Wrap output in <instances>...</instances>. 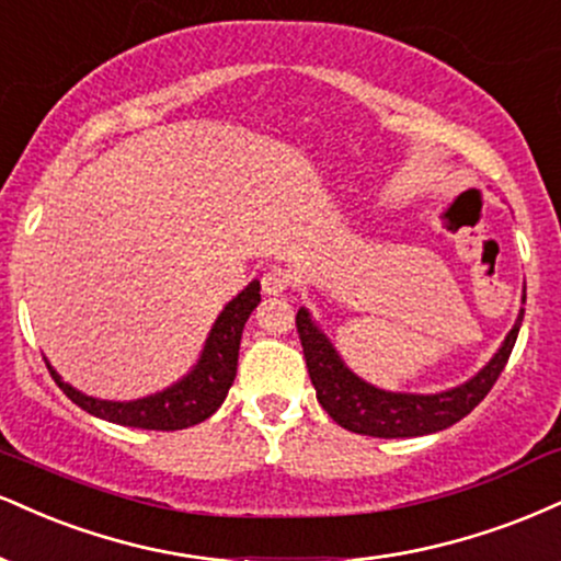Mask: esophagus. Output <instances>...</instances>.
Here are the masks:
<instances>
[{
  "instance_id": "1",
  "label": "esophagus",
  "mask_w": 561,
  "mask_h": 561,
  "mask_svg": "<svg viewBox=\"0 0 561 561\" xmlns=\"http://www.w3.org/2000/svg\"><path fill=\"white\" fill-rule=\"evenodd\" d=\"M294 286V273L291 270L275 265L270 267L265 275H262V291L270 294V296H280L283 291H288V288Z\"/></svg>"
}]
</instances>
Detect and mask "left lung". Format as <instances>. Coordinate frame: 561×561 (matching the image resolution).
<instances>
[{
	"label": "left lung",
	"instance_id": "obj_1",
	"mask_svg": "<svg viewBox=\"0 0 561 561\" xmlns=\"http://www.w3.org/2000/svg\"><path fill=\"white\" fill-rule=\"evenodd\" d=\"M523 314L525 309H519L515 328L506 335L496 357L476 378L467 380L465 386L451 388V391L431 393V397L388 393L375 386H367L339 359L335 348L328 344L325 335L309 320L307 309L296 312V331H299L307 370L314 391H318V401L322 410L331 414L333 423L373 438H412L427 436V433L444 431V427L459 423L489 397L493 383H496L506 362H510L512 348H515Z\"/></svg>",
	"mask_w": 561,
	"mask_h": 561
}]
</instances>
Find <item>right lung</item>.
I'll return each mask as SVG.
<instances>
[{
    "label": "right lung",
    "instance_id": "obj_1",
    "mask_svg": "<svg viewBox=\"0 0 561 561\" xmlns=\"http://www.w3.org/2000/svg\"><path fill=\"white\" fill-rule=\"evenodd\" d=\"M256 305H260V283L254 280L220 312L196 370L186 375L181 383L154 393V397L138 401H99L62 383L59 375L49 365L46 367L65 391V397L89 414L125 427H141V431H183V427L207 420L226 401L228 388L233 386L236 367H239L243 325Z\"/></svg>",
    "mask_w": 561,
    "mask_h": 561
}]
</instances>
